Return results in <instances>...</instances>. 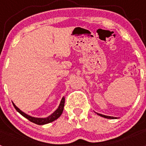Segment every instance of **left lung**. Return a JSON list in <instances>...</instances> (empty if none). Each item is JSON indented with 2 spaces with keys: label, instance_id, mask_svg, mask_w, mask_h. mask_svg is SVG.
Masks as SVG:
<instances>
[{
  "label": "left lung",
  "instance_id": "1",
  "mask_svg": "<svg viewBox=\"0 0 146 146\" xmlns=\"http://www.w3.org/2000/svg\"><path fill=\"white\" fill-rule=\"evenodd\" d=\"M97 115H100L102 117H104V118H109V119H116V117H112V116H108V115H104L102 114H100V113H97Z\"/></svg>",
  "mask_w": 146,
  "mask_h": 146
}]
</instances>
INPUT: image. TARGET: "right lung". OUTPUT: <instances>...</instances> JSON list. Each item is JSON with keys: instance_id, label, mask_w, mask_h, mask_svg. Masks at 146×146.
Instances as JSON below:
<instances>
[{"instance_id": "1", "label": "right lung", "mask_w": 146, "mask_h": 146, "mask_svg": "<svg viewBox=\"0 0 146 146\" xmlns=\"http://www.w3.org/2000/svg\"><path fill=\"white\" fill-rule=\"evenodd\" d=\"M13 103V102H12ZM64 103H65V98L63 97L61 99V101H60V104H59L58 108V109L54 112L52 114H51L50 116L47 117V118H35V117H32L31 115H27L26 113H25L24 112H23L22 110H20L15 105L14 103H13V105L15 107V108L16 109L18 113H20V114L23 115V117H25L27 119L29 120L30 121H31L33 123H36V124H38V125H44V124H46V123H49L50 122H52L54 121L55 120L58 119L59 117L60 116V115L62 114L63 113V110H64Z\"/></svg>"}]
</instances>
